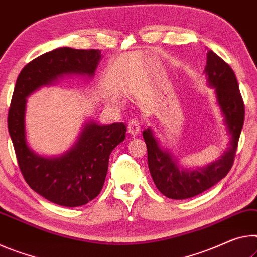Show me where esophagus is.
<instances>
[{"label": "esophagus", "instance_id": "obj_1", "mask_svg": "<svg viewBox=\"0 0 257 257\" xmlns=\"http://www.w3.org/2000/svg\"><path fill=\"white\" fill-rule=\"evenodd\" d=\"M127 130L133 136H137L141 131V121L139 119H131L127 124Z\"/></svg>", "mask_w": 257, "mask_h": 257}]
</instances>
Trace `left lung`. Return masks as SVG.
I'll return each instance as SVG.
<instances>
[{"mask_svg":"<svg viewBox=\"0 0 257 257\" xmlns=\"http://www.w3.org/2000/svg\"><path fill=\"white\" fill-rule=\"evenodd\" d=\"M205 73L208 83L215 87L217 102L231 134L229 148L218 161L201 170L181 171L172 155L159 148L151 130L147 128L142 133L148 150L151 178L158 190L172 199L191 198L206 191L220 182L233 165L245 119V104L239 91L237 77L232 68L211 50L207 52Z\"/></svg>","mask_w":257,"mask_h":257,"instance_id":"left-lung-1","label":"left lung"}]
</instances>
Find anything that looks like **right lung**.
I'll use <instances>...</instances> for the list:
<instances>
[{"label":"right lung","instance_id":"add662e5","mask_svg":"<svg viewBox=\"0 0 257 257\" xmlns=\"http://www.w3.org/2000/svg\"><path fill=\"white\" fill-rule=\"evenodd\" d=\"M100 50L59 48L34 59L17 78L8 113V130L24 179L45 199L66 207L85 205L99 195L109 156L124 141L126 125L86 124L73 148L60 157L44 158L29 149L25 134L26 98L67 74H94Z\"/></svg>","mask_w":257,"mask_h":257}]
</instances>
